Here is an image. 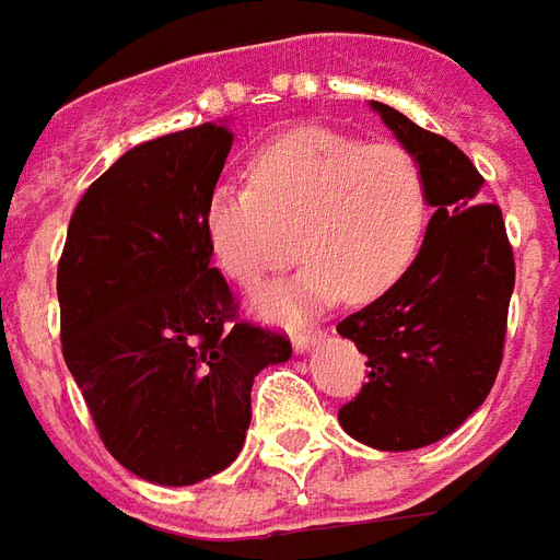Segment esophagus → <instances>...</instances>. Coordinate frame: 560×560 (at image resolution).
<instances>
[{
	"mask_svg": "<svg viewBox=\"0 0 560 560\" xmlns=\"http://www.w3.org/2000/svg\"><path fill=\"white\" fill-rule=\"evenodd\" d=\"M322 340V330H292V346L295 352H307L313 342Z\"/></svg>",
	"mask_w": 560,
	"mask_h": 560,
	"instance_id": "34e87169",
	"label": "esophagus"
}]
</instances>
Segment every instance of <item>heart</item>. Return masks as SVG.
<instances>
[{
	"instance_id": "b5f03b06",
	"label": "heart",
	"mask_w": 560,
	"mask_h": 560,
	"mask_svg": "<svg viewBox=\"0 0 560 560\" xmlns=\"http://www.w3.org/2000/svg\"><path fill=\"white\" fill-rule=\"evenodd\" d=\"M250 187L208 196L206 235L232 283L262 289L301 256L292 283L256 304L268 319H301L346 292L385 295L418 256L430 190L418 158L394 142L354 140L328 128H295L253 154Z\"/></svg>"
}]
</instances>
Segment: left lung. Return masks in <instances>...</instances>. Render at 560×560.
Returning a JSON list of instances; mask_svg holds the SVG:
<instances>
[{"instance_id": "1", "label": "left lung", "mask_w": 560, "mask_h": 560, "mask_svg": "<svg viewBox=\"0 0 560 560\" xmlns=\"http://www.w3.org/2000/svg\"><path fill=\"white\" fill-rule=\"evenodd\" d=\"M370 107L423 166L435 214L406 275L337 325L370 366L340 423L375 451H418L451 435L495 385L516 265L501 208L480 202L475 163L399 109Z\"/></svg>"}]
</instances>
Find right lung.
Wrapping results in <instances>:
<instances>
[{
    "mask_svg": "<svg viewBox=\"0 0 560 560\" xmlns=\"http://www.w3.org/2000/svg\"><path fill=\"white\" fill-rule=\"evenodd\" d=\"M230 149L206 121L125 151L73 208L59 259L65 364L107 451L161 487L235 463L253 378L292 354L238 319L211 268L206 206Z\"/></svg>",
    "mask_w": 560,
    "mask_h": 560,
    "instance_id": "right-lung-1",
    "label": "right lung"
}]
</instances>
